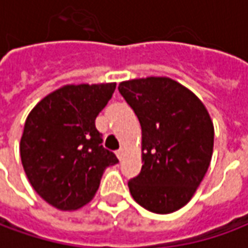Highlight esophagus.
<instances>
[{
  "label": "esophagus",
  "instance_id": "34e87169",
  "mask_svg": "<svg viewBox=\"0 0 248 248\" xmlns=\"http://www.w3.org/2000/svg\"><path fill=\"white\" fill-rule=\"evenodd\" d=\"M115 154H117V156H118V159H119V161H121V159H122V158H124V149H119V150L117 151Z\"/></svg>",
  "mask_w": 248,
  "mask_h": 248
}]
</instances>
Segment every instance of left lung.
I'll return each mask as SVG.
<instances>
[{
	"instance_id": "left-lung-1",
	"label": "left lung",
	"mask_w": 248,
	"mask_h": 248,
	"mask_svg": "<svg viewBox=\"0 0 248 248\" xmlns=\"http://www.w3.org/2000/svg\"><path fill=\"white\" fill-rule=\"evenodd\" d=\"M121 95L142 129L140 172L129 181L134 201L155 214L186 204L211 162L214 126L201 99L166 77L121 82Z\"/></svg>"
}]
</instances>
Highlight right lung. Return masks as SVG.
Masks as SVG:
<instances>
[{
    "mask_svg": "<svg viewBox=\"0 0 248 248\" xmlns=\"http://www.w3.org/2000/svg\"><path fill=\"white\" fill-rule=\"evenodd\" d=\"M114 90L115 83L66 85L46 95L26 118L19 143L22 166L35 192L58 210L90 202L105 169L118 163L95 127Z\"/></svg>",
    "mask_w": 248,
    "mask_h": 248,
    "instance_id": "right-lung-1",
    "label": "right lung"
}]
</instances>
